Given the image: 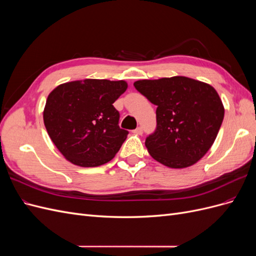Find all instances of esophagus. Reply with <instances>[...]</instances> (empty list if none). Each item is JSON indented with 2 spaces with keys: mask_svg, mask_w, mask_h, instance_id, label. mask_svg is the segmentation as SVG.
<instances>
[{
  "mask_svg": "<svg viewBox=\"0 0 256 256\" xmlns=\"http://www.w3.org/2000/svg\"><path fill=\"white\" fill-rule=\"evenodd\" d=\"M134 134H143V128L142 127H138L136 129L134 130Z\"/></svg>",
  "mask_w": 256,
  "mask_h": 256,
  "instance_id": "34e87169",
  "label": "esophagus"
}]
</instances>
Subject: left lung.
Listing matches in <instances>:
<instances>
[{"label":"left lung","mask_w":256,"mask_h":256,"mask_svg":"<svg viewBox=\"0 0 256 256\" xmlns=\"http://www.w3.org/2000/svg\"><path fill=\"white\" fill-rule=\"evenodd\" d=\"M157 106V127L146 138L150 156L173 168L194 164L209 150L219 132L224 108L210 85L187 76L134 83Z\"/></svg>","instance_id":"8db88e82"}]
</instances>
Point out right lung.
<instances>
[{"instance_id": "add662e5", "label": "right lung", "mask_w": 256, "mask_h": 256, "mask_svg": "<svg viewBox=\"0 0 256 256\" xmlns=\"http://www.w3.org/2000/svg\"><path fill=\"white\" fill-rule=\"evenodd\" d=\"M127 88L122 80L85 79L60 84L50 92L44 122L67 160L92 168L115 156L129 132L120 128V112L113 104Z\"/></svg>"}]
</instances>
